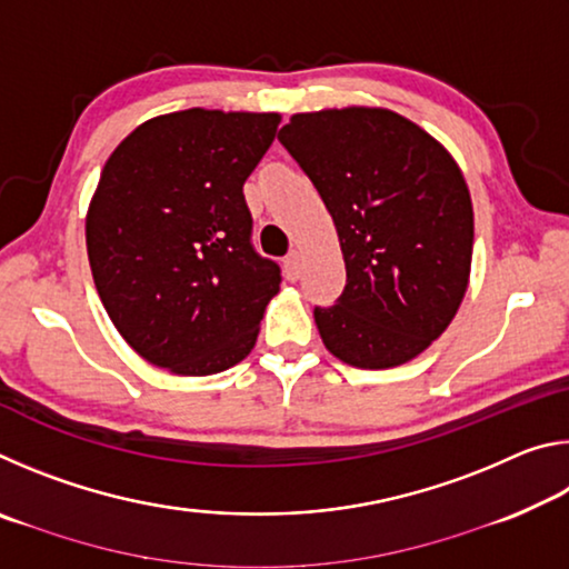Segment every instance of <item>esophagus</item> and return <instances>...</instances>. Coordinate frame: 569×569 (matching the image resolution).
I'll return each mask as SVG.
<instances>
[{
    "label": "esophagus",
    "mask_w": 569,
    "mask_h": 569,
    "mask_svg": "<svg viewBox=\"0 0 569 569\" xmlns=\"http://www.w3.org/2000/svg\"><path fill=\"white\" fill-rule=\"evenodd\" d=\"M283 273H286L288 281H298V276H301V253H298V250H293V253L286 256Z\"/></svg>",
    "instance_id": "esophagus-1"
}]
</instances>
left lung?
Returning a JSON list of instances; mask_svg holds the SVG:
<instances>
[{
	"mask_svg": "<svg viewBox=\"0 0 569 569\" xmlns=\"http://www.w3.org/2000/svg\"><path fill=\"white\" fill-rule=\"evenodd\" d=\"M333 218L346 286L313 319L359 369H391L447 331L467 293L475 210L457 160L383 108L293 114L278 132Z\"/></svg>",
	"mask_w": 569,
	"mask_h": 569,
	"instance_id": "left-lung-1",
	"label": "left lung"
}]
</instances>
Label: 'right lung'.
<instances>
[{
    "label": "right lung",
    "mask_w": 569,
    "mask_h": 569,
    "mask_svg": "<svg viewBox=\"0 0 569 569\" xmlns=\"http://www.w3.org/2000/svg\"><path fill=\"white\" fill-rule=\"evenodd\" d=\"M278 122V112L160 114L104 162L84 220L94 288L152 366L208 377L256 346L281 268L250 246L243 182Z\"/></svg>",
    "instance_id": "right-lung-1"
}]
</instances>
